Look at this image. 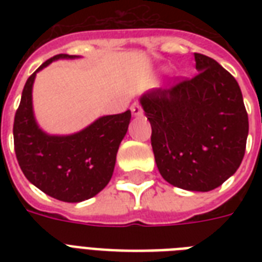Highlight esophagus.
Returning a JSON list of instances; mask_svg holds the SVG:
<instances>
[{
  "label": "esophagus",
  "mask_w": 262,
  "mask_h": 262,
  "mask_svg": "<svg viewBox=\"0 0 262 262\" xmlns=\"http://www.w3.org/2000/svg\"><path fill=\"white\" fill-rule=\"evenodd\" d=\"M130 111H132V114L135 115V117H140V115H143V108H141V106H140L139 102H135L133 104H132Z\"/></svg>",
  "instance_id": "1"
}]
</instances>
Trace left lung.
Returning a JSON list of instances; mask_svg holds the SVG:
<instances>
[{
  "mask_svg": "<svg viewBox=\"0 0 262 262\" xmlns=\"http://www.w3.org/2000/svg\"><path fill=\"white\" fill-rule=\"evenodd\" d=\"M194 59L195 77L148 91L140 103L160 175L179 189L209 191L241 166L249 119L236 80L207 55Z\"/></svg>",
  "mask_w": 262,
  "mask_h": 262,
  "instance_id": "1",
  "label": "left lung"
}]
</instances>
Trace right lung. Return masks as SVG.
<instances>
[{
    "instance_id": "obj_1",
    "label": "right lung",
    "mask_w": 262,
    "mask_h": 262,
    "mask_svg": "<svg viewBox=\"0 0 262 262\" xmlns=\"http://www.w3.org/2000/svg\"><path fill=\"white\" fill-rule=\"evenodd\" d=\"M80 55L58 54L28 77L13 123L14 152L26 178L43 193L65 203L94 197L110 182L119 144L130 122V110L103 115L72 135H49L39 127L32 107V87L39 71L57 59Z\"/></svg>"
}]
</instances>
